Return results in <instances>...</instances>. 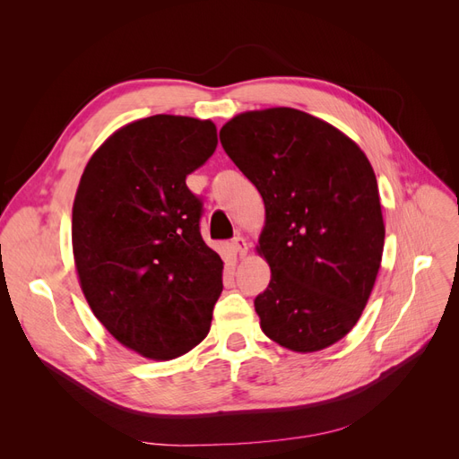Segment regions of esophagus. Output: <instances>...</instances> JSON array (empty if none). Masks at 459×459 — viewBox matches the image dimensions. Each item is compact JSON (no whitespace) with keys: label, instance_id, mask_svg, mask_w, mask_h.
<instances>
[{"label":"esophagus","instance_id":"34e87169","mask_svg":"<svg viewBox=\"0 0 459 459\" xmlns=\"http://www.w3.org/2000/svg\"><path fill=\"white\" fill-rule=\"evenodd\" d=\"M231 248L235 251V255H239L241 258L248 253V243L245 238H241V235H238V238L231 239Z\"/></svg>","mask_w":459,"mask_h":459}]
</instances>
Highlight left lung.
Here are the masks:
<instances>
[{"mask_svg":"<svg viewBox=\"0 0 459 459\" xmlns=\"http://www.w3.org/2000/svg\"><path fill=\"white\" fill-rule=\"evenodd\" d=\"M220 142L266 206L258 253L272 280L255 299L262 331L295 352L337 342L362 316L381 266L385 226L368 157L289 107L238 115Z\"/></svg>","mask_w":459,"mask_h":459,"instance_id":"1","label":"left lung"}]
</instances>
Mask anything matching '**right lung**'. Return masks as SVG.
<instances>
[{"label":"right lung","mask_w":459,"mask_h":459,"mask_svg":"<svg viewBox=\"0 0 459 459\" xmlns=\"http://www.w3.org/2000/svg\"><path fill=\"white\" fill-rule=\"evenodd\" d=\"M218 145L211 120L155 115L97 149L73 206V251L90 308L152 359L189 352L212 322L224 262L201 238L187 174Z\"/></svg>","instance_id":"obj_1"}]
</instances>
